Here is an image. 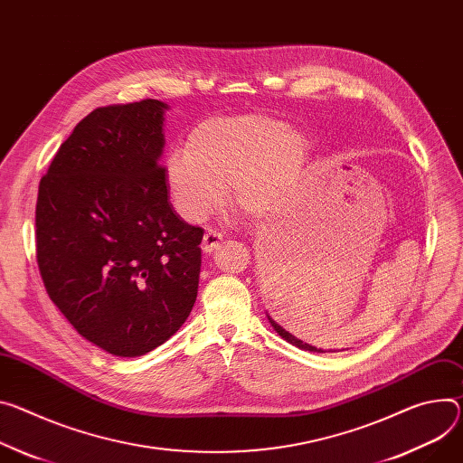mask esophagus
Instances as JSON below:
<instances>
[{"label": "esophagus", "instance_id": "34e87169", "mask_svg": "<svg viewBox=\"0 0 463 463\" xmlns=\"http://www.w3.org/2000/svg\"><path fill=\"white\" fill-rule=\"evenodd\" d=\"M222 240H223V236H222L220 231L208 229V231L204 232V236H203L201 247H203L204 253H213V250H216V249L222 245Z\"/></svg>", "mask_w": 463, "mask_h": 463}]
</instances>
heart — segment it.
Segmentation results:
<instances>
[{
    "label": "heart",
    "mask_w": 463,
    "mask_h": 463,
    "mask_svg": "<svg viewBox=\"0 0 463 463\" xmlns=\"http://www.w3.org/2000/svg\"><path fill=\"white\" fill-rule=\"evenodd\" d=\"M307 155V138L275 118H223L199 125L188 147L167 156L165 179L177 210L190 222L222 206L229 186L240 206L268 216L291 195Z\"/></svg>",
    "instance_id": "1"
}]
</instances>
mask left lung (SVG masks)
Masks as SVG:
<instances>
[{"label": "left lung", "instance_id": "obj_1", "mask_svg": "<svg viewBox=\"0 0 463 463\" xmlns=\"http://www.w3.org/2000/svg\"><path fill=\"white\" fill-rule=\"evenodd\" d=\"M269 323H271V326L279 332V335H282V338L286 340V342H289V344H293L296 347H299V349H305V351H312V353H323V351H319V349H316V347H312V345H308V344H305V342H301V340H298L296 335L293 334H289L284 326H280L277 321H273L271 317H269Z\"/></svg>", "mask_w": 463, "mask_h": 463}]
</instances>
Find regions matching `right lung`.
Wrapping results in <instances>:
<instances>
[{
    "instance_id": "right-lung-1",
    "label": "right lung",
    "mask_w": 463,
    "mask_h": 463,
    "mask_svg": "<svg viewBox=\"0 0 463 463\" xmlns=\"http://www.w3.org/2000/svg\"><path fill=\"white\" fill-rule=\"evenodd\" d=\"M158 99L98 107L61 144L36 199V262L71 326L114 356L174 335L197 298L203 229L167 199Z\"/></svg>"
}]
</instances>
